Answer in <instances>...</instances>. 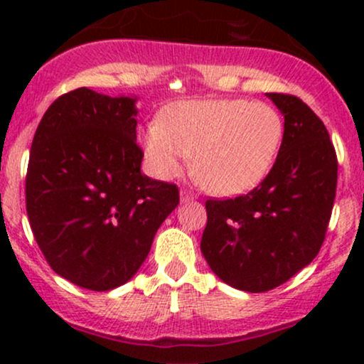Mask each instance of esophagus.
<instances>
[{
	"mask_svg": "<svg viewBox=\"0 0 364 364\" xmlns=\"http://www.w3.org/2000/svg\"><path fill=\"white\" fill-rule=\"evenodd\" d=\"M179 200H181V203L193 202V200H196V195L191 193V191H188V190H181V193H179Z\"/></svg>",
	"mask_w": 364,
	"mask_h": 364,
	"instance_id": "esophagus-1",
	"label": "esophagus"
}]
</instances>
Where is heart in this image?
Instances as JSON below:
<instances>
[{
  "label": "heart",
  "mask_w": 364,
  "mask_h": 364,
  "mask_svg": "<svg viewBox=\"0 0 364 364\" xmlns=\"http://www.w3.org/2000/svg\"><path fill=\"white\" fill-rule=\"evenodd\" d=\"M284 139L282 116L267 102L248 99L183 101L161 123L145 127L141 145L159 179L178 178L193 154L196 178L210 193L241 195L272 169Z\"/></svg>",
  "instance_id": "obj_1"
}]
</instances>
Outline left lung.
Segmentation results:
<instances>
[{
  "label": "left lung",
  "mask_w": 364,
  "mask_h": 364,
  "mask_svg": "<svg viewBox=\"0 0 364 364\" xmlns=\"http://www.w3.org/2000/svg\"><path fill=\"white\" fill-rule=\"evenodd\" d=\"M284 116L275 164L255 190L207 200L203 257L217 277L246 292H265L310 265L325 240L337 188L328 132L301 99L267 94Z\"/></svg>",
  "instance_id": "left-lung-1"
}]
</instances>
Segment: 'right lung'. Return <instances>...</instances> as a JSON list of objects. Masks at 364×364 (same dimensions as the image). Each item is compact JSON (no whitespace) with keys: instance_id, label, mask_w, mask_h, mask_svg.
Here are the masks:
<instances>
[{"instance_id":"1","label":"right lung","mask_w":364,"mask_h":364,"mask_svg":"<svg viewBox=\"0 0 364 364\" xmlns=\"http://www.w3.org/2000/svg\"><path fill=\"white\" fill-rule=\"evenodd\" d=\"M136 95L77 89L44 112L28 159L25 196L37 245L75 286L111 291L145 262L178 188L141 174Z\"/></svg>"}]
</instances>
